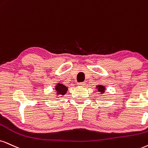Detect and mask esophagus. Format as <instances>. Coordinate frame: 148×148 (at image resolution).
Here are the masks:
<instances>
[{
  "mask_svg": "<svg viewBox=\"0 0 148 148\" xmlns=\"http://www.w3.org/2000/svg\"><path fill=\"white\" fill-rule=\"evenodd\" d=\"M85 83H84V82H81V83H78V86H79V87H83V86H85Z\"/></svg>",
  "mask_w": 148,
  "mask_h": 148,
  "instance_id": "34e87169",
  "label": "esophagus"
}]
</instances>
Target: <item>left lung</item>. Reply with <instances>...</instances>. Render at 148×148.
I'll use <instances>...</instances> for the list:
<instances>
[{
	"label": "left lung",
	"instance_id": "1",
	"mask_svg": "<svg viewBox=\"0 0 148 148\" xmlns=\"http://www.w3.org/2000/svg\"><path fill=\"white\" fill-rule=\"evenodd\" d=\"M96 89H98V91L101 93V94H103V93H104L106 90V87H104V85H97Z\"/></svg>",
	"mask_w": 148,
	"mask_h": 148
}]
</instances>
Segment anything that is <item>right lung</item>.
Masks as SVG:
<instances>
[{"mask_svg": "<svg viewBox=\"0 0 148 148\" xmlns=\"http://www.w3.org/2000/svg\"><path fill=\"white\" fill-rule=\"evenodd\" d=\"M55 95L57 98H59V97H63V96H65V93L68 90V87L63 85L62 83H57L55 85Z\"/></svg>", "mask_w": 148, "mask_h": 148, "instance_id": "obj_1", "label": "right lung"}]
</instances>
